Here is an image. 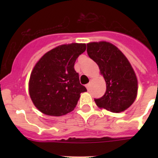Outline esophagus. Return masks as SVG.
Returning <instances> with one entry per match:
<instances>
[{
	"instance_id": "1",
	"label": "esophagus",
	"mask_w": 158,
	"mask_h": 158,
	"mask_svg": "<svg viewBox=\"0 0 158 158\" xmlns=\"http://www.w3.org/2000/svg\"><path fill=\"white\" fill-rule=\"evenodd\" d=\"M85 87H86L87 90H89V88H90V83L86 84V85H85Z\"/></svg>"
}]
</instances>
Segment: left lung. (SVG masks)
Masks as SVG:
<instances>
[{"label":"left lung","mask_w":158,"mask_h":158,"mask_svg":"<svg viewBox=\"0 0 158 158\" xmlns=\"http://www.w3.org/2000/svg\"><path fill=\"white\" fill-rule=\"evenodd\" d=\"M87 53L98 64L106 82V91L95 98L97 106L111 112H121L130 107L138 93V80L125 56L110 43H89Z\"/></svg>","instance_id":"8db88e82"}]
</instances>
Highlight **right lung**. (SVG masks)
Wrapping results in <instances>:
<instances>
[{"mask_svg": "<svg viewBox=\"0 0 158 158\" xmlns=\"http://www.w3.org/2000/svg\"><path fill=\"white\" fill-rule=\"evenodd\" d=\"M86 49L85 44L59 46L44 54L30 75L29 93L44 114L62 116L73 111L80 93L87 89L79 82L74 64Z\"/></svg>", "mask_w": 158, "mask_h": 158, "instance_id": "right-lung-1", "label": "right lung"}]
</instances>
